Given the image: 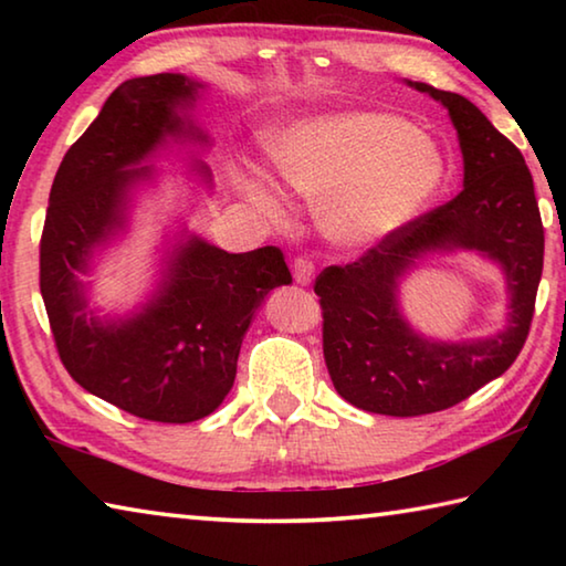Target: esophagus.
Instances as JSON below:
<instances>
[{
	"instance_id": "esophagus-1",
	"label": "esophagus",
	"mask_w": 566,
	"mask_h": 566,
	"mask_svg": "<svg viewBox=\"0 0 566 566\" xmlns=\"http://www.w3.org/2000/svg\"><path fill=\"white\" fill-rule=\"evenodd\" d=\"M292 274H294V282L296 284H310L312 276H314V264L306 260V256H296L294 264H292Z\"/></svg>"
}]
</instances>
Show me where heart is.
<instances>
[{
    "label": "heart",
    "mask_w": 566,
    "mask_h": 566,
    "mask_svg": "<svg viewBox=\"0 0 566 566\" xmlns=\"http://www.w3.org/2000/svg\"><path fill=\"white\" fill-rule=\"evenodd\" d=\"M292 195L319 205L322 232L339 247H367L411 222L444 175L432 137L385 112H337L294 122L270 137ZM244 197L280 224L282 197L264 175L242 179Z\"/></svg>",
    "instance_id": "heart-1"
}]
</instances>
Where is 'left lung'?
<instances>
[{
	"label": "left lung",
	"instance_id": "obj_1",
	"mask_svg": "<svg viewBox=\"0 0 566 566\" xmlns=\"http://www.w3.org/2000/svg\"><path fill=\"white\" fill-rule=\"evenodd\" d=\"M442 102L459 137L464 187L411 219L357 262L327 266L314 282L322 347L334 389L364 411L432 415L472 397L512 367L532 327L544 264V227L534 181L516 149L462 94L407 82ZM469 248L503 266L511 312L502 333L459 345L424 340L398 314V280L419 255Z\"/></svg>",
	"mask_w": 566,
	"mask_h": 566
}]
</instances>
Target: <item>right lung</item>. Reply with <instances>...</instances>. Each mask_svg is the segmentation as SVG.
I'll return each instance as SVG.
<instances>
[{
	"instance_id": "1",
	"label": "right lung",
	"mask_w": 566,
	"mask_h": 566,
	"mask_svg": "<svg viewBox=\"0 0 566 566\" xmlns=\"http://www.w3.org/2000/svg\"><path fill=\"white\" fill-rule=\"evenodd\" d=\"M202 90L171 72L122 82L56 169L40 242V290L66 371L94 397L165 424L222 405L254 312L274 286L292 282L280 247L229 254L191 234L171 249L142 312L102 322L87 310L80 274L124 232L132 187L151 177V167H133L167 137L209 142L195 124ZM197 171L212 181L205 165Z\"/></svg>"
}]
</instances>
